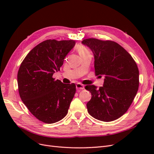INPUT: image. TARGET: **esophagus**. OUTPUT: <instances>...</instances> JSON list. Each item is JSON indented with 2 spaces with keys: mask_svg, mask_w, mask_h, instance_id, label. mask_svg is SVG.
<instances>
[{
  "mask_svg": "<svg viewBox=\"0 0 154 154\" xmlns=\"http://www.w3.org/2000/svg\"><path fill=\"white\" fill-rule=\"evenodd\" d=\"M76 89L77 90H83V89H84V85L81 84V83H78L77 84H76Z\"/></svg>",
  "mask_w": 154,
  "mask_h": 154,
  "instance_id": "esophagus-1",
  "label": "esophagus"
}]
</instances>
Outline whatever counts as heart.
<instances>
[{"mask_svg":"<svg viewBox=\"0 0 154 154\" xmlns=\"http://www.w3.org/2000/svg\"><path fill=\"white\" fill-rule=\"evenodd\" d=\"M78 50V52H79V53H80V54L88 52V51L85 47H83V46H79Z\"/></svg>","mask_w":154,"mask_h":154,"instance_id":"heart-1","label":"heart"}]
</instances>
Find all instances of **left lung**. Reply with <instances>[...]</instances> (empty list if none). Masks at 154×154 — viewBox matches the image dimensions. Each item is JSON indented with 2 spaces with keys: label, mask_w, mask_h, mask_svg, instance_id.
Here are the masks:
<instances>
[{
  "label": "left lung",
  "mask_w": 154,
  "mask_h": 154,
  "mask_svg": "<svg viewBox=\"0 0 154 154\" xmlns=\"http://www.w3.org/2000/svg\"><path fill=\"white\" fill-rule=\"evenodd\" d=\"M82 43L94 54L96 75L105 77L103 87H85L92 94L87 103L88 112L102 122L114 121L127 111L137 94L139 76L137 64L115 42L88 38Z\"/></svg>",
  "instance_id": "left-lung-1"
}]
</instances>
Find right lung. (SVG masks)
<instances>
[{
	"instance_id": "1",
	"label": "right lung",
	"mask_w": 154,
	"mask_h": 154,
	"mask_svg": "<svg viewBox=\"0 0 154 154\" xmlns=\"http://www.w3.org/2000/svg\"><path fill=\"white\" fill-rule=\"evenodd\" d=\"M75 44L72 40H45L35 46L20 65L17 74L20 98L41 122H58L68 112L76 85L54 80L53 75L60 71Z\"/></svg>"
}]
</instances>
